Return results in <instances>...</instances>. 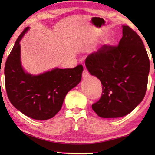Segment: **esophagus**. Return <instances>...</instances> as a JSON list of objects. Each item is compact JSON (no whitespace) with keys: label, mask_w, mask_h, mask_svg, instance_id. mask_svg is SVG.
<instances>
[{"label":"esophagus","mask_w":155,"mask_h":155,"mask_svg":"<svg viewBox=\"0 0 155 155\" xmlns=\"http://www.w3.org/2000/svg\"><path fill=\"white\" fill-rule=\"evenodd\" d=\"M89 75H90V74H89V72L87 71V70L84 68L83 70V72H82V77H83V78H87Z\"/></svg>","instance_id":"1"}]
</instances>
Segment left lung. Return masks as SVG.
I'll return each mask as SVG.
<instances>
[{
	"label": "left lung",
	"instance_id": "obj_1",
	"mask_svg": "<svg viewBox=\"0 0 155 155\" xmlns=\"http://www.w3.org/2000/svg\"><path fill=\"white\" fill-rule=\"evenodd\" d=\"M85 65L102 84L101 98L92 105L99 117H123L145 97L149 57L141 38L130 27L123 26L118 46L104 44L87 57Z\"/></svg>",
	"mask_w": 155,
	"mask_h": 155
}]
</instances>
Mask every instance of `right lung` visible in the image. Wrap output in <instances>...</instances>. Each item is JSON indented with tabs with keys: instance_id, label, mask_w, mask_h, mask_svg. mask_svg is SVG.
I'll list each match as a JSON object with an SVG mask.
<instances>
[{
	"instance_id": "add662e5",
	"label": "right lung",
	"mask_w": 155,
	"mask_h": 155,
	"mask_svg": "<svg viewBox=\"0 0 155 155\" xmlns=\"http://www.w3.org/2000/svg\"><path fill=\"white\" fill-rule=\"evenodd\" d=\"M29 29L20 34L5 65V84L8 99L25 115L36 120L54 117L62 107L65 95L77 86L83 67L55 68L39 75L25 73L20 61V41Z\"/></svg>"
}]
</instances>
